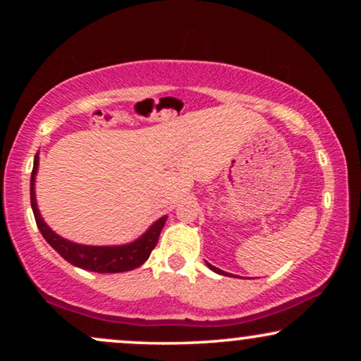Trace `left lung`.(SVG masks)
Masks as SVG:
<instances>
[{
  "instance_id": "left-lung-1",
  "label": "left lung",
  "mask_w": 361,
  "mask_h": 361,
  "mask_svg": "<svg viewBox=\"0 0 361 361\" xmlns=\"http://www.w3.org/2000/svg\"><path fill=\"white\" fill-rule=\"evenodd\" d=\"M205 263H207V261H205ZM207 266H209V268H210L212 271H214V273H216V274H221V276H230L228 273H225V271H221V269H219V268H215V266H212L210 263H207Z\"/></svg>"
}]
</instances>
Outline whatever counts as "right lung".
I'll list each match as a JSON object with an SVG mask.
<instances>
[{"instance_id": "right-lung-1", "label": "right lung", "mask_w": 361, "mask_h": 361, "mask_svg": "<svg viewBox=\"0 0 361 361\" xmlns=\"http://www.w3.org/2000/svg\"><path fill=\"white\" fill-rule=\"evenodd\" d=\"M39 169V152L34 157V167L31 172V207L36 219L37 228L41 231L44 240L62 256L68 263L77 266V268L93 271V273H125L131 271L145 263L149 258L151 251L154 250L159 238L162 226H164L167 215L157 219L140 238L131 243L125 245H111V246H92L73 243L66 240L63 236L57 235L46 221H44L41 212L37 209L36 200V176Z\"/></svg>"}]
</instances>
